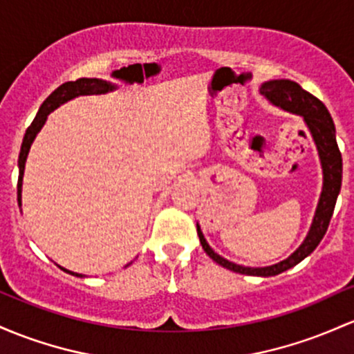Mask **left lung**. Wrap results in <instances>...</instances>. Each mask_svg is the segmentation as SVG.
<instances>
[{
  "mask_svg": "<svg viewBox=\"0 0 354 354\" xmlns=\"http://www.w3.org/2000/svg\"><path fill=\"white\" fill-rule=\"evenodd\" d=\"M260 94L266 95L275 106L286 109V111L294 112V114L302 115L308 124L310 134H313L314 142H316L317 151H319L322 174H324V185H322V193L319 205H317L314 221L310 225V230L306 236L304 243L290 255L289 259L282 260V262L275 263L270 267H243L236 266L230 260L220 257L218 254L209 248V245L201 234L200 227H196L198 236L203 250L209 255V259L215 260L221 267L228 270L239 272V274L245 275H259V277H270V275H277L290 267L297 266L301 260H304L309 254H313L314 248L319 245L322 236L326 235L331 221L333 212H335L337 195L341 189V180H343V158H341L339 147L336 142V129L335 122H333L331 115H329L328 109L321 102L317 97L309 94L308 91L301 87L297 82L292 80H269V82L262 84L260 87Z\"/></svg>",
  "mask_w": 354,
  "mask_h": 354,
  "instance_id": "1",
  "label": "left lung"
}]
</instances>
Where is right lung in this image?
<instances>
[{"label":"right lung","mask_w":354,"mask_h":354,"mask_svg":"<svg viewBox=\"0 0 354 354\" xmlns=\"http://www.w3.org/2000/svg\"><path fill=\"white\" fill-rule=\"evenodd\" d=\"M114 85L106 82V80H99V79H79L73 80V82H65L62 84L60 87L55 88L48 97L45 99V102L41 104L40 111H38L37 118L33 119V122L30 124L28 129H26L25 138H23L21 142V151H19V158H18V166H19V176H18V205H21V181H23V171H25V162H26V156H28L30 146H32L35 136L38 134V131L44 127L46 115L57 109L60 104L67 102V100L73 99V97L79 95H91V94H106V92L112 91ZM68 274L77 275V277H82V274H75V272H70L67 269H64Z\"/></svg>","instance_id":"obj_1"}]
</instances>
